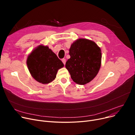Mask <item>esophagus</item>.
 Listing matches in <instances>:
<instances>
[{"instance_id":"obj_1","label":"esophagus","mask_w":135,"mask_h":135,"mask_svg":"<svg viewBox=\"0 0 135 135\" xmlns=\"http://www.w3.org/2000/svg\"><path fill=\"white\" fill-rule=\"evenodd\" d=\"M62 61L63 63L64 64V65H65L66 62V59H62Z\"/></svg>"}]
</instances>
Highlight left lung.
<instances>
[{
    "instance_id": "1",
    "label": "left lung",
    "mask_w": 135,
    "mask_h": 135,
    "mask_svg": "<svg viewBox=\"0 0 135 135\" xmlns=\"http://www.w3.org/2000/svg\"><path fill=\"white\" fill-rule=\"evenodd\" d=\"M69 51L70 57L66 68L73 81L85 85L93 80L101 67V48L93 41L79 38L73 42Z\"/></svg>"
}]
</instances>
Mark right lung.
<instances>
[{
  "label": "right lung",
  "mask_w": 135,
  "mask_h": 135,
  "mask_svg": "<svg viewBox=\"0 0 135 135\" xmlns=\"http://www.w3.org/2000/svg\"><path fill=\"white\" fill-rule=\"evenodd\" d=\"M27 65L33 78L43 84L52 82L56 78L58 70L64 66L51 50L42 45L35 48L28 55Z\"/></svg>",
  "instance_id": "right-lung-1"
}]
</instances>
